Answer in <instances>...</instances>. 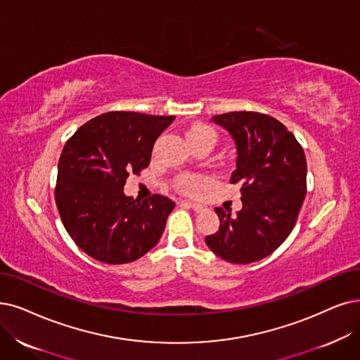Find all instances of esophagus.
Here are the masks:
<instances>
[{
  "label": "esophagus",
  "mask_w": 360,
  "mask_h": 360,
  "mask_svg": "<svg viewBox=\"0 0 360 360\" xmlns=\"http://www.w3.org/2000/svg\"><path fill=\"white\" fill-rule=\"evenodd\" d=\"M181 205H184V207H188V208L193 210L195 212H200V211L204 210V207H202V205H199V204H193V202H189V200H181Z\"/></svg>",
  "instance_id": "obj_1"
}]
</instances>
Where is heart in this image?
Masks as SVG:
<instances>
[{
    "label": "heart",
    "mask_w": 360,
    "mask_h": 360,
    "mask_svg": "<svg viewBox=\"0 0 360 360\" xmlns=\"http://www.w3.org/2000/svg\"><path fill=\"white\" fill-rule=\"evenodd\" d=\"M186 140L188 141H215V131L211 127L205 124H193L186 131ZM208 184V180L205 177L198 176H181L177 179V189L188 195H198Z\"/></svg>",
    "instance_id": "b5f03b06"
}]
</instances>
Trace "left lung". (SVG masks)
<instances>
[{
    "mask_svg": "<svg viewBox=\"0 0 360 360\" xmlns=\"http://www.w3.org/2000/svg\"><path fill=\"white\" fill-rule=\"evenodd\" d=\"M236 146V169L230 183L240 186L236 215L215 208L220 227L205 238L223 260L248 264L271 254L295 226L307 189L304 150L283 124L258 112L215 115Z\"/></svg>",
    "mask_w": 360,
    "mask_h": 360,
    "instance_id": "8db88e82",
    "label": "left lung"
}]
</instances>
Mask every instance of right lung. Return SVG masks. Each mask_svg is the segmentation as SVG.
Listing matches in <instances>:
<instances>
[{"mask_svg":"<svg viewBox=\"0 0 360 360\" xmlns=\"http://www.w3.org/2000/svg\"><path fill=\"white\" fill-rule=\"evenodd\" d=\"M176 117L108 112L79 127L57 165L56 204L69 236L96 260L131 263L160 240L176 204L162 195L124 193L150 162L156 139Z\"/></svg>","mask_w":360,"mask_h":360,"instance_id":"1","label":"right lung"}]
</instances>
